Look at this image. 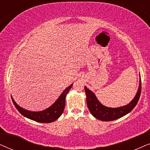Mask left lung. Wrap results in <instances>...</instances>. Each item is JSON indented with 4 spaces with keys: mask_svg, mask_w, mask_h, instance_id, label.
<instances>
[{
    "mask_svg": "<svg viewBox=\"0 0 150 150\" xmlns=\"http://www.w3.org/2000/svg\"><path fill=\"white\" fill-rule=\"evenodd\" d=\"M84 88L86 95L87 105L92 115L96 119L101 121H110L118 119L130 112L136 106L141 96V81L140 78L139 89L134 98L128 104L119 108H109L105 106L99 102L96 97L95 93L88 89L86 86H85Z\"/></svg>",
    "mask_w": 150,
    "mask_h": 150,
    "instance_id": "left-lung-1",
    "label": "left lung"
}]
</instances>
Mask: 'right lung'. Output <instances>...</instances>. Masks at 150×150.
Here are the masks:
<instances>
[{
	"instance_id": "obj_1",
	"label": "right lung",
	"mask_w": 150,
	"mask_h": 150,
	"mask_svg": "<svg viewBox=\"0 0 150 150\" xmlns=\"http://www.w3.org/2000/svg\"><path fill=\"white\" fill-rule=\"evenodd\" d=\"M73 86V84L70 85L69 87H67L64 91L60 96L58 97V99L55 101V102L51 105L49 108L45 110L40 111V112H33L27 110L19 106L15 101L13 100V97H11L12 101L14 104L15 107L19 111V112L22 115L25 116L27 118L31 119L37 122L40 123H51L53 121H55L59 118L63 113L65 107V99L67 95L69 93L70 89Z\"/></svg>"
}]
</instances>
